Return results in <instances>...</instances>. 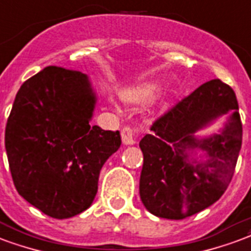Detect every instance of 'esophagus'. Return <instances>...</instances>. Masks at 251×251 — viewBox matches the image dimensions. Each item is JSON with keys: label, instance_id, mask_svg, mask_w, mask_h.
I'll use <instances>...</instances> for the list:
<instances>
[{"label": "esophagus", "instance_id": "1", "mask_svg": "<svg viewBox=\"0 0 251 251\" xmlns=\"http://www.w3.org/2000/svg\"><path fill=\"white\" fill-rule=\"evenodd\" d=\"M135 137H136V131L133 128L126 126L122 129V140H123V144H126V146L135 144Z\"/></svg>", "mask_w": 251, "mask_h": 251}]
</instances>
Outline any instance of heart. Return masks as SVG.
<instances>
[{
  "label": "heart",
  "mask_w": 251,
  "mask_h": 251,
  "mask_svg": "<svg viewBox=\"0 0 251 251\" xmlns=\"http://www.w3.org/2000/svg\"><path fill=\"white\" fill-rule=\"evenodd\" d=\"M156 86L153 84H143L136 88H131L122 94V98L128 103L133 104H147L151 100H153L156 95Z\"/></svg>",
  "instance_id": "1"
}]
</instances>
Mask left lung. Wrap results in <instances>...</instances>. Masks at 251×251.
Here are the masks:
<instances>
[{"instance_id":"obj_1","label":"left lung","mask_w":251,"mask_h":251,"mask_svg":"<svg viewBox=\"0 0 251 251\" xmlns=\"http://www.w3.org/2000/svg\"><path fill=\"white\" fill-rule=\"evenodd\" d=\"M231 114L220 135L197 141L194 133L214 118ZM140 140L144 163L140 199L154 216L184 220L214 204L234 175L242 146L238 101L230 86L213 79L157 118ZM195 148L207 151L205 163L187 160Z\"/></svg>"}]
</instances>
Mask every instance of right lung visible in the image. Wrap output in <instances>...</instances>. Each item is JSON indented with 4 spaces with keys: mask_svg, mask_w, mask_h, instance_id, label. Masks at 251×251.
<instances>
[{
    "mask_svg": "<svg viewBox=\"0 0 251 251\" xmlns=\"http://www.w3.org/2000/svg\"><path fill=\"white\" fill-rule=\"evenodd\" d=\"M97 98L87 75L49 66L17 92L5 148L17 192L49 217H74L92 204L119 131L91 126Z\"/></svg>",
    "mask_w": 251,
    "mask_h": 251,
    "instance_id": "add662e5",
    "label": "right lung"
}]
</instances>
